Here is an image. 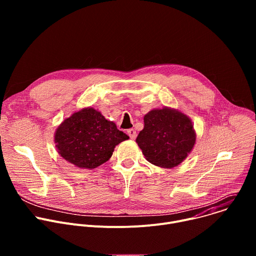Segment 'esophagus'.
Masks as SVG:
<instances>
[{
	"label": "esophagus",
	"instance_id": "34e87169",
	"mask_svg": "<svg viewBox=\"0 0 256 256\" xmlns=\"http://www.w3.org/2000/svg\"><path fill=\"white\" fill-rule=\"evenodd\" d=\"M128 134L130 136V138L132 140H134V138H136V130H134V128L128 130Z\"/></svg>",
	"mask_w": 256,
	"mask_h": 256
}]
</instances>
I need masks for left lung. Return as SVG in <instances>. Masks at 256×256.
I'll return each instance as SVG.
<instances>
[{
  "instance_id": "obj_1",
  "label": "left lung",
  "mask_w": 256,
  "mask_h": 256,
  "mask_svg": "<svg viewBox=\"0 0 256 256\" xmlns=\"http://www.w3.org/2000/svg\"><path fill=\"white\" fill-rule=\"evenodd\" d=\"M196 140L192 120L178 109H152L144 116L136 144L150 163L173 168L184 161Z\"/></svg>"
}]
</instances>
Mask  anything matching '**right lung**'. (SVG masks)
Listing matches in <instances>:
<instances>
[{"mask_svg":"<svg viewBox=\"0 0 256 256\" xmlns=\"http://www.w3.org/2000/svg\"><path fill=\"white\" fill-rule=\"evenodd\" d=\"M130 136L93 107L66 118L54 132L58 153L78 168L94 169L110 159L116 146Z\"/></svg>","mask_w":256,"mask_h":256,"instance_id":"obj_1","label":"right lung"}]
</instances>
